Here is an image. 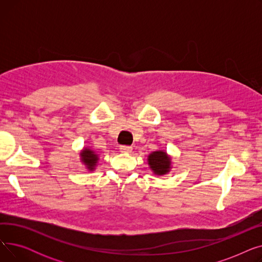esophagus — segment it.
<instances>
[{"mask_svg": "<svg viewBox=\"0 0 262 262\" xmlns=\"http://www.w3.org/2000/svg\"><path fill=\"white\" fill-rule=\"evenodd\" d=\"M132 146H127V145H121L120 146V150L122 153H130L132 152Z\"/></svg>", "mask_w": 262, "mask_h": 262, "instance_id": "1", "label": "esophagus"}]
</instances>
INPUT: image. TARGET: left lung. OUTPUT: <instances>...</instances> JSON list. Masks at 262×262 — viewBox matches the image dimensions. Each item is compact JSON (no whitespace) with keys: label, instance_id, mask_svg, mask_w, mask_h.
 Segmentation results:
<instances>
[{"label":"left lung","instance_id":"8db88e82","mask_svg":"<svg viewBox=\"0 0 262 262\" xmlns=\"http://www.w3.org/2000/svg\"><path fill=\"white\" fill-rule=\"evenodd\" d=\"M148 166L156 175H166L172 169L171 157L164 150H155L147 156Z\"/></svg>","mask_w":262,"mask_h":262}]
</instances>
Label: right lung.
I'll list each match as a JSON object with an SVG mask.
<instances>
[{"label":"right lung","mask_w":262,"mask_h":262,"mask_svg":"<svg viewBox=\"0 0 262 262\" xmlns=\"http://www.w3.org/2000/svg\"><path fill=\"white\" fill-rule=\"evenodd\" d=\"M80 161L85 164L88 171H94L99 161V155L90 147H84L80 150Z\"/></svg>","instance_id":"add662e5"}]
</instances>
